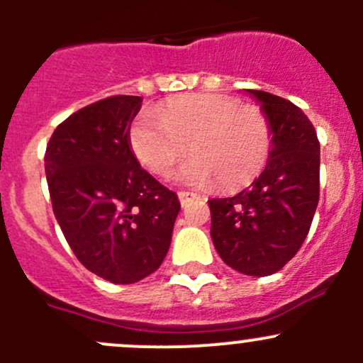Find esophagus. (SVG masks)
<instances>
[{"instance_id":"esophagus-1","label":"esophagus","mask_w":363,"mask_h":363,"mask_svg":"<svg viewBox=\"0 0 363 363\" xmlns=\"http://www.w3.org/2000/svg\"><path fill=\"white\" fill-rule=\"evenodd\" d=\"M177 196H179V202H181L182 207H184V205H188L191 200L199 199V195H196V193H189V191H179Z\"/></svg>"}]
</instances>
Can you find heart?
<instances>
[{"instance_id":"heart-1","label":"heart","mask_w":363,"mask_h":363,"mask_svg":"<svg viewBox=\"0 0 363 363\" xmlns=\"http://www.w3.org/2000/svg\"><path fill=\"white\" fill-rule=\"evenodd\" d=\"M130 145L137 160L152 174H170L174 164L191 152L177 172L189 186L216 182L221 191L250 186L265 170L272 155L274 131L267 113L225 94H182L158 112L137 116L130 128Z\"/></svg>"}]
</instances>
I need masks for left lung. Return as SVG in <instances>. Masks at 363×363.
I'll list each match as a JSON object with an SVG mask.
<instances>
[{"label":"left lung","mask_w":363,"mask_h":363,"mask_svg":"<svg viewBox=\"0 0 363 363\" xmlns=\"http://www.w3.org/2000/svg\"><path fill=\"white\" fill-rule=\"evenodd\" d=\"M274 131L265 170L230 199L208 200L211 237L223 262L246 276H270L296 255L320 200V142L296 105L246 89Z\"/></svg>","instance_id":"1"}]
</instances>
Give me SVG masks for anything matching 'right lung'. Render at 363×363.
<instances>
[{
	"instance_id": "obj_1",
	"label": "right lung",
	"mask_w": 363,
	"mask_h": 363,
	"mask_svg": "<svg viewBox=\"0 0 363 363\" xmlns=\"http://www.w3.org/2000/svg\"><path fill=\"white\" fill-rule=\"evenodd\" d=\"M140 96H108L54 130L45 174L54 216L79 262L113 284L160 269L181 211L177 195L140 167L130 126Z\"/></svg>"
}]
</instances>
